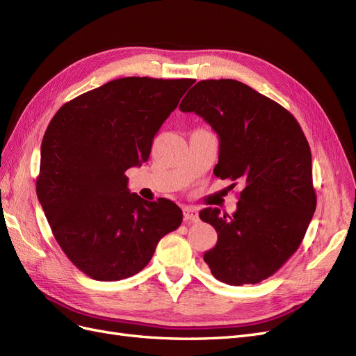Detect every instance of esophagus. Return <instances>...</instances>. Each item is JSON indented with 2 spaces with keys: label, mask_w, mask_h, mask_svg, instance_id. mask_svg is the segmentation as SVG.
Here are the masks:
<instances>
[{
  "label": "esophagus",
  "mask_w": 356,
  "mask_h": 356,
  "mask_svg": "<svg viewBox=\"0 0 356 356\" xmlns=\"http://www.w3.org/2000/svg\"><path fill=\"white\" fill-rule=\"evenodd\" d=\"M182 211H184V220L186 221H197L199 220V215H197L196 208L184 207V208H182Z\"/></svg>",
  "instance_id": "esophagus-1"
}]
</instances>
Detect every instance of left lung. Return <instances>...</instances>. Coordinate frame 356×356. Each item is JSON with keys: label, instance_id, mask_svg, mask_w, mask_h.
Returning <instances> with one entry per match:
<instances>
[{"label": "left lung", "instance_id": "1", "mask_svg": "<svg viewBox=\"0 0 356 356\" xmlns=\"http://www.w3.org/2000/svg\"><path fill=\"white\" fill-rule=\"evenodd\" d=\"M179 110L218 135L215 177L243 186L233 215L199 212L218 233L203 260L224 284L261 282L298 250L316 209L307 139L284 106L230 79L199 81Z\"/></svg>", "mask_w": 356, "mask_h": 356}]
</instances>
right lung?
<instances>
[{"instance_id":"1","label":"right lung","mask_w":356,"mask_h":356,"mask_svg":"<svg viewBox=\"0 0 356 356\" xmlns=\"http://www.w3.org/2000/svg\"><path fill=\"white\" fill-rule=\"evenodd\" d=\"M191 79L126 77L62 105L41 143L37 196L62 251L96 281H120L149 263L179 227L174 202L127 188L129 168L148 160L160 126Z\"/></svg>"}]
</instances>
